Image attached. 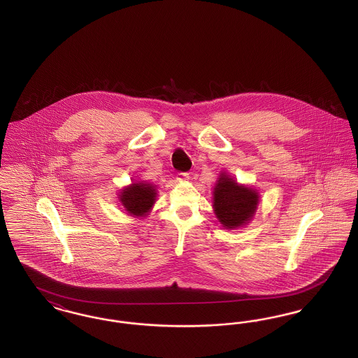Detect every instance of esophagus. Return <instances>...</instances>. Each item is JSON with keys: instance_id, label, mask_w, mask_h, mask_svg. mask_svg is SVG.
<instances>
[{"instance_id": "34e87169", "label": "esophagus", "mask_w": 358, "mask_h": 358, "mask_svg": "<svg viewBox=\"0 0 358 358\" xmlns=\"http://www.w3.org/2000/svg\"><path fill=\"white\" fill-rule=\"evenodd\" d=\"M187 178H189V174H187V173H178L177 177H176V181L182 182V181H187Z\"/></svg>"}]
</instances>
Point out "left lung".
Masks as SVG:
<instances>
[{
    "instance_id": "obj_1",
    "label": "left lung",
    "mask_w": 358,
    "mask_h": 358,
    "mask_svg": "<svg viewBox=\"0 0 358 358\" xmlns=\"http://www.w3.org/2000/svg\"><path fill=\"white\" fill-rule=\"evenodd\" d=\"M260 196L255 187L238 184L222 171L213 187V212L228 231L245 227L255 216Z\"/></svg>"
}]
</instances>
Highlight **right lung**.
Returning <instances> with one entry per match:
<instances>
[{"label":"right lung","instance_id":"1","mask_svg":"<svg viewBox=\"0 0 358 358\" xmlns=\"http://www.w3.org/2000/svg\"><path fill=\"white\" fill-rule=\"evenodd\" d=\"M118 200L124 210L136 219L146 217L157 200V187L148 181H133L120 190Z\"/></svg>","mask_w":358,"mask_h":358}]
</instances>
